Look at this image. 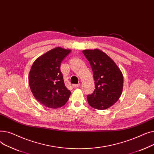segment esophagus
<instances>
[{
  "label": "esophagus",
  "mask_w": 154,
  "mask_h": 154,
  "mask_svg": "<svg viewBox=\"0 0 154 154\" xmlns=\"http://www.w3.org/2000/svg\"><path fill=\"white\" fill-rule=\"evenodd\" d=\"M80 86V84H73L72 85V87L73 88H77V87H79Z\"/></svg>",
  "instance_id": "34e87169"
}]
</instances>
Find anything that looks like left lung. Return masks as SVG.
Listing matches in <instances>:
<instances>
[{
  "label": "left lung",
  "mask_w": 154,
  "mask_h": 154,
  "mask_svg": "<svg viewBox=\"0 0 154 154\" xmlns=\"http://www.w3.org/2000/svg\"><path fill=\"white\" fill-rule=\"evenodd\" d=\"M89 62L95 80V90L87 95L88 104L96 109L104 110L113 106L123 89V75L116 63L99 49L82 51Z\"/></svg>",
  "instance_id": "obj_1"
}]
</instances>
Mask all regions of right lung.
I'll return each instance as SVG.
<instances>
[{
    "label": "right lung",
    "mask_w": 154,
    "mask_h": 154,
    "mask_svg": "<svg viewBox=\"0 0 154 154\" xmlns=\"http://www.w3.org/2000/svg\"><path fill=\"white\" fill-rule=\"evenodd\" d=\"M70 50L56 47L39 57L32 65L29 76L30 90L43 106L57 109L68 101L71 92L66 87L60 66Z\"/></svg>",
    "instance_id": "right-lung-1"
}]
</instances>
